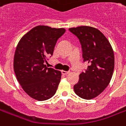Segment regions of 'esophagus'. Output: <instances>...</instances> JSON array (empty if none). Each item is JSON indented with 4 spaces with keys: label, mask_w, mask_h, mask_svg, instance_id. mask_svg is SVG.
Returning <instances> with one entry per match:
<instances>
[{
    "label": "esophagus",
    "mask_w": 126,
    "mask_h": 126,
    "mask_svg": "<svg viewBox=\"0 0 126 126\" xmlns=\"http://www.w3.org/2000/svg\"><path fill=\"white\" fill-rule=\"evenodd\" d=\"M61 73H62V74H63V75H67V74H69V71H61Z\"/></svg>",
    "instance_id": "obj_1"
}]
</instances>
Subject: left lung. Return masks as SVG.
Returning <instances> with one entry per match:
<instances>
[{
	"mask_svg": "<svg viewBox=\"0 0 126 126\" xmlns=\"http://www.w3.org/2000/svg\"><path fill=\"white\" fill-rule=\"evenodd\" d=\"M69 30L79 39L84 61L88 63L87 69L79 74L74 91L79 97L90 100L100 94L111 81L115 65L113 50L98 29L79 26Z\"/></svg>",
	"mask_w": 126,
	"mask_h": 126,
	"instance_id": "1",
	"label": "left lung"
}]
</instances>
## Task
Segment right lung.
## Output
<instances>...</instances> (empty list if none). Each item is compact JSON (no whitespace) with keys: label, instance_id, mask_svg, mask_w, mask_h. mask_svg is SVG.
Segmentation results:
<instances>
[{"label":"right lung","instance_id":"1","mask_svg":"<svg viewBox=\"0 0 126 126\" xmlns=\"http://www.w3.org/2000/svg\"><path fill=\"white\" fill-rule=\"evenodd\" d=\"M65 32L64 28L46 26L33 28L19 42L13 68L23 90L36 100H46L56 93L61 78V71L44 65L52 56L57 40Z\"/></svg>","mask_w":126,"mask_h":126}]
</instances>
